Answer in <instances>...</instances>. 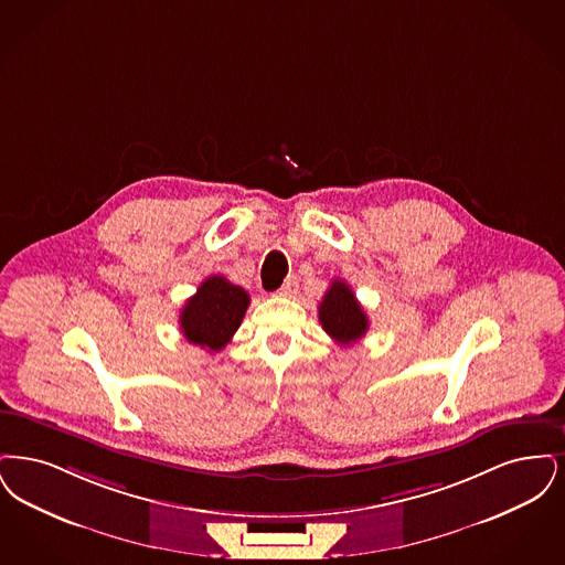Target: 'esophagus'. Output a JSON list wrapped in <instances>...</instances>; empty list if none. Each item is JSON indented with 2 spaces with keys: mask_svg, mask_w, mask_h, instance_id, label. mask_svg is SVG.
Wrapping results in <instances>:
<instances>
[{
  "mask_svg": "<svg viewBox=\"0 0 565 565\" xmlns=\"http://www.w3.org/2000/svg\"><path fill=\"white\" fill-rule=\"evenodd\" d=\"M297 289H299L297 278H287V280H285V285L278 289V295H280V297H295V295H297Z\"/></svg>",
  "mask_w": 565,
  "mask_h": 565,
  "instance_id": "34e87169",
  "label": "esophagus"
}]
</instances>
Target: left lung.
Instances as JSON below:
<instances>
[{"instance_id":"obj_1","label":"left lung","mask_w":565,"mask_h":565,"mask_svg":"<svg viewBox=\"0 0 565 565\" xmlns=\"http://www.w3.org/2000/svg\"><path fill=\"white\" fill-rule=\"evenodd\" d=\"M319 320L322 329L342 345L359 342L369 329L367 315L344 280H333L327 289L320 301Z\"/></svg>"}]
</instances>
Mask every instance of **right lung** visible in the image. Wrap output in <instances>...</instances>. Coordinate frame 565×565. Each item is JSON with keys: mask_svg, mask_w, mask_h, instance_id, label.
Here are the masks:
<instances>
[{"mask_svg": "<svg viewBox=\"0 0 565 565\" xmlns=\"http://www.w3.org/2000/svg\"><path fill=\"white\" fill-rule=\"evenodd\" d=\"M248 301L243 287L223 276H209L179 315L183 338L209 352H220L245 319Z\"/></svg>", "mask_w": 565, "mask_h": 565, "instance_id": "add662e5", "label": "right lung"}]
</instances>
